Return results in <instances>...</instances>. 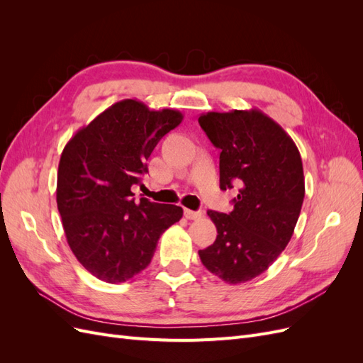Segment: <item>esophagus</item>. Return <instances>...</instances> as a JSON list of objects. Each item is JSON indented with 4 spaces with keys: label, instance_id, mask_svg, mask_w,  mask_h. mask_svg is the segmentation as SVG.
<instances>
[{
    "label": "esophagus",
    "instance_id": "obj_1",
    "mask_svg": "<svg viewBox=\"0 0 363 363\" xmlns=\"http://www.w3.org/2000/svg\"><path fill=\"white\" fill-rule=\"evenodd\" d=\"M184 216L188 219H200L203 216L201 211H189V208H184Z\"/></svg>",
    "mask_w": 363,
    "mask_h": 363
}]
</instances>
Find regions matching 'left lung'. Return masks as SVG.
<instances>
[{
	"label": "left lung",
	"instance_id": "8db88e82",
	"mask_svg": "<svg viewBox=\"0 0 363 363\" xmlns=\"http://www.w3.org/2000/svg\"><path fill=\"white\" fill-rule=\"evenodd\" d=\"M199 123L219 155V188L238 186L233 211H208L218 236L199 255L230 284L265 272L286 248L304 200L300 151L276 121L260 111L208 112Z\"/></svg>",
	"mask_w": 363,
	"mask_h": 363
}]
</instances>
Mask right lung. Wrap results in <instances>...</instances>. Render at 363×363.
<instances>
[{
	"instance_id": "right-lung-1",
	"label": "right lung",
	"mask_w": 363,
	"mask_h": 363,
	"mask_svg": "<svg viewBox=\"0 0 363 363\" xmlns=\"http://www.w3.org/2000/svg\"><path fill=\"white\" fill-rule=\"evenodd\" d=\"M183 115L150 111L136 100L115 103L80 128L59 162L57 208L68 244L92 276L123 283L144 271L160 235L180 221L183 208L140 199L147 160Z\"/></svg>"
}]
</instances>
